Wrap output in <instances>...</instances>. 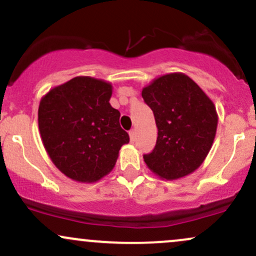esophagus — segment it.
Wrapping results in <instances>:
<instances>
[{"label": "esophagus", "instance_id": "34e87169", "mask_svg": "<svg viewBox=\"0 0 256 256\" xmlns=\"http://www.w3.org/2000/svg\"><path fill=\"white\" fill-rule=\"evenodd\" d=\"M128 134H130L131 142H134V140H136V130L132 128V130H130V132H128Z\"/></svg>", "mask_w": 256, "mask_h": 256}]
</instances>
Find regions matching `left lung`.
I'll list each match as a JSON object with an SVG mask.
<instances>
[{
    "instance_id": "left-lung-1",
    "label": "left lung",
    "mask_w": 256,
    "mask_h": 256,
    "mask_svg": "<svg viewBox=\"0 0 256 256\" xmlns=\"http://www.w3.org/2000/svg\"><path fill=\"white\" fill-rule=\"evenodd\" d=\"M142 98L158 126L155 148L143 155L146 166L166 180L198 170L212 148L218 125L212 100L183 73L154 79L143 88Z\"/></svg>"
}]
</instances>
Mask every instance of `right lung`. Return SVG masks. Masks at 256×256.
<instances>
[{"mask_svg": "<svg viewBox=\"0 0 256 256\" xmlns=\"http://www.w3.org/2000/svg\"><path fill=\"white\" fill-rule=\"evenodd\" d=\"M112 84L76 77L44 95L38 128L54 165L73 180L90 183L112 171L122 146L130 140L110 104Z\"/></svg>", "mask_w": 256, "mask_h": 256, "instance_id": "obj_1", "label": "right lung"}]
</instances>
